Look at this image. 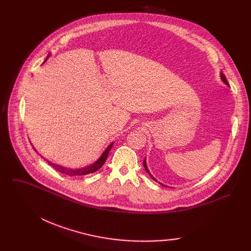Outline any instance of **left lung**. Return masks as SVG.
Returning <instances> with one entry per match:
<instances>
[{
  "mask_svg": "<svg viewBox=\"0 0 251 251\" xmlns=\"http://www.w3.org/2000/svg\"><path fill=\"white\" fill-rule=\"evenodd\" d=\"M220 75H221V79H222V81L224 82V83H225L226 85H229V83H228V81H227V79H226V77H225V75H224V73H220ZM143 166H144V169H146V171H147V172L149 173V175L151 176V179H153L154 181H157L151 174V172H150V171H149V168H148V165H147V159H144V161H143ZM162 184V183H161ZM162 185H164V184H162ZM168 187V186H167Z\"/></svg>",
  "mask_w": 251,
  "mask_h": 251,
  "instance_id": "left-lung-1",
  "label": "left lung"
}]
</instances>
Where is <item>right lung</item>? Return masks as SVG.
<instances>
[{
	"label": "right lung",
	"instance_id": "obj_1",
	"mask_svg": "<svg viewBox=\"0 0 251 251\" xmlns=\"http://www.w3.org/2000/svg\"><path fill=\"white\" fill-rule=\"evenodd\" d=\"M50 55L47 57V59L45 60V62L49 59ZM44 62V63H45ZM114 142H112L110 146L105 149L103 151V152L101 153V155L99 157L98 161L95 162L92 165L90 166H87L85 168H81V169H70V168H66V167H63V166H60V165H57L55 163H50V161H47L52 168H54L55 170H57L58 172L62 173V174H65V175H68V176H83V175H87V174H90V173H95L97 172V171L99 169H100L102 167V165L104 164L105 160H107L108 157V154L113 147ZM36 151V150H35Z\"/></svg>",
	"mask_w": 251,
	"mask_h": 251
}]
</instances>
